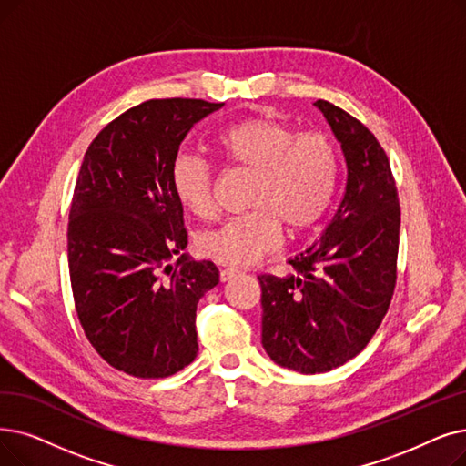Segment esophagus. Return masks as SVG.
Listing matches in <instances>:
<instances>
[{"mask_svg":"<svg viewBox=\"0 0 466 466\" xmlns=\"http://www.w3.org/2000/svg\"><path fill=\"white\" fill-rule=\"evenodd\" d=\"M238 274L236 268H222L220 270V281H230Z\"/></svg>","mask_w":466,"mask_h":466,"instance_id":"34e87169","label":"esophagus"}]
</instances>
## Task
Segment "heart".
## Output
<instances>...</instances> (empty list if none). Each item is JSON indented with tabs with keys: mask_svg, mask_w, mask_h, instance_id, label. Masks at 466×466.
Segmentation results:
<instances>
[{
	"mask_svg": "<svg viewBox=\"0 0 466 466\" xmlns=\"http://www.w3.org/2000/svg\"><path fill=\"white\" fill-rule=\"evenodd\" d=\"M213 148L232 167L253 173L251 211L201 234V255L220 265L249 267L279 246L281 227L297 236L326 215L337 183V152L326 135H297L286 121L255 116L218 131ZM169 180L187 211L199 218L213 215V169L206 159L177 154Z\"/></svg>",
	"mask_w": 466,
	"mask_h": 466,
	"instance_id": "obj_1",
	"label": "heart"
}]
</instances>
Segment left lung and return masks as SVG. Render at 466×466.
Instances as JSON below:
<instances>
[{
	"mask_svg": "<svg viewBox=\"0 0 466 466\" xmlns=\"http://www.w3.org/2000/svg\"><path fill=\"white\" fill-rule=\"evenodd\" d=\"M339 140L347 183L337 213L305 251L297 274H260L262 349L278 366L323 373L366 349L396 286L400 201L389 157L349 112L316 100Z\"/></svg>",
	"mask_w": 466,
	"mask_h": 466,
	"instance_id": "obj_1",
	"label": "left lung"
}]
</instances>
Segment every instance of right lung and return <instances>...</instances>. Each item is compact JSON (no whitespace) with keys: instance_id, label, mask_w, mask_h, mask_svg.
<instances>
[{"instance_id":"right-lung-1","label":"right lung","mask_w":466,"mask_h":466,"mask_svg":"<svg viewBox=\"0 0 466 466\" xmlns=\"http://www.w3.org/2000/svg\"><path fill=\"white\" fill-rule=\"evenodd\" d=\"M222 106L147 100L95 137L79 169L68 222L76 310L93 349L127 375L164 379L198 354L196 309L218 270L183 253L169 167L194 124Z\"/></svg>"}]
</instances>
